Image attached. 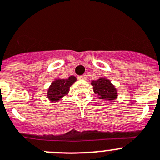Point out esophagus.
I'll use <instances>...</instances> for the list:
<instances>
[{
  "instance_id": "obj_1",
  "label": "esophagus",
  "mask_w": 160,
  "mask_h": 160,
  "mask_svg": "<svg viewBox=\"0 0 160 160\" xmlns=\"http://www.w3.org/2000/svg\"><path fill=\"white\" fill-rule=\"evenodd\" d=\"M77 78H78V80H86V76H84V75H82V76H79Z\"/></svg>"
}]
</instances>
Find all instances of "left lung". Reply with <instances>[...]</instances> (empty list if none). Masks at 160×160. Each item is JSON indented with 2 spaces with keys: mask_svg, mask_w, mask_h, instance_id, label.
<instances>
[{
  "mask_svg": "<svg viewBox=\"0 0 160 160\" xmlns=\"http://www.w3.org/2000/svg\"><path fill=\"white\" fill-rule=\"evenodd\" d=\"M93 91L100 99L104 100H113L117 97V91L115 86L106 78H100L92 81Z\"/></svg>",
  "mask_w": 160,
  "mask_h": 160,
  "instance_id": "8db88e82",
  "label": "left lung"
}]
</instances>
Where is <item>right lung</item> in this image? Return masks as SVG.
Wrapping results in <instances>:
<instances>
[{
	"instance_id": "add662e5",
	"label": "right lung",
	"mask_w": 160,
	"mask_h": 160,
	"mask_svg": "<svg viewBox=\"0 0 160 160\" xmlns=\"http://www.w3.org/2000/svg\"><path fill=\"white\" fill-rule=\"evenodd\" d=\"M77 80V78L73 76L68 79H57L52 83L48 88L47 96L51 101H58L64 96L69 92L70 86Z\"/></svg>"
}]
</instances>
